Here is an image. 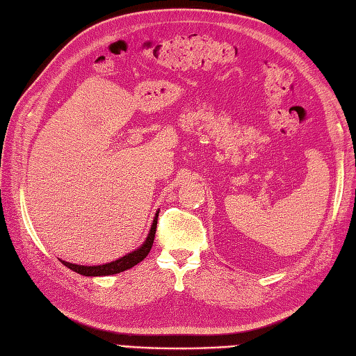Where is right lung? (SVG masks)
I'll return each instance as SVG.
<instances>
[{"mask_svg":"<svg viewBox=\"0 0 356 356\" xmlns=\"http://www.w3.org/2000/svg\"><path fill=\"white\" fill-rule=\"evenodd\" d=\"M158 213H159V210H156V213L154 216V222H152L146 241H144L138 249L127 253V255H124V257L112 261V263L99 264V266H79V264L67 263V261H63V259H60V261L64 266L69 267L70 270H74L79 275H84V277H107V275H115V273L124 272V270L130 269V267L136 266L138 263H141V261L149 255V252L152 249V244H154V239H155Z\"/></svg>","mask_w":356,"mask_h":356,"instance_id":"right-lung-1","label":"right lung"}]
</instances>
